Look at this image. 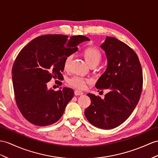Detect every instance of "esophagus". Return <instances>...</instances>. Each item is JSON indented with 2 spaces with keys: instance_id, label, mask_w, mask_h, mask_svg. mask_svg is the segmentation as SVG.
Masks as SVG:
<instances>
[{
  "instance_id": "esophagus-1",
  "label": "esophagus",
  "mask_w": 158,
  "mask_h": 158,
  "mask_svg": "<svg viewBox=\"0 0 158 158\" xmlns=\"http://www.w3.org/2000/svg\"><path fill=\"white\" fill-rule=\"evenodd\" d=\"M74 94L76 96H80V95H82L83 94V92L82 91H80V90H76L74 91Z\"/></svg>"
}]
</instances>
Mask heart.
<instances>
[{"label":"heart","mask_w":158,"mask_h":158,"mask_svg":"<svg viewBox=\"0 0 158 158\" xmlns=\"http://www.w3.org/2000/svg\"><path fill=\"white\" fill-rule=\"evenodd\" d=\"M82 55L86 63L90 66L92 64L97 65L102 59V54L99 50L95 48H88L82 52ZM72 58V55H69L66 57L64 63V68L68 70L71 60ZM90 80L82 78L80 76H74L69 79L68 84L73 88L79 90H84L86 87V84L89 83Z\"/></svg>","instance_id":"b5f03b06"}]
</instances>
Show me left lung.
Listing matches in <instances>:
<instances>
[{"mask_svg": "<svg viewBox=\"0 0 158 158\" xmlns=\"http://www.w3.org/2000/svg\"><path fill=\"white\" fill-rule=\"evenodd\" d=\"M101 48L106 53L107 67L96 88L109 91L104 99L87 94L91 104L84 114L92 125L111 129L124 123L135 108L141 97L143 76L136 53L123 42L106 37Z\"/></svg>", "mask_w": 158, "mask_h": 158, "instance_id": "obj_1", "label": "left lung"}]
</instances>
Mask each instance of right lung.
<instances>
[{"label": "right lung", "instance_id": "add662e5", "mask_svg": "<svg viewBox=\"0 0 158 158\" xmlns=\"http://www.w3.org/2000/svg\"><path fill=\"white\" fill-rule=\"evenodd\" d=\"M83 35L69 38L64 35H45L36 37L19 52L12 69L13 88L18 108L27 120L37 126L55 123L62 116L74 90L63 88L48 89L52 78H62L66 57L89 41Z\"/></svg>", "mask_w": 158, "mask_h": 158}]
</instances>
